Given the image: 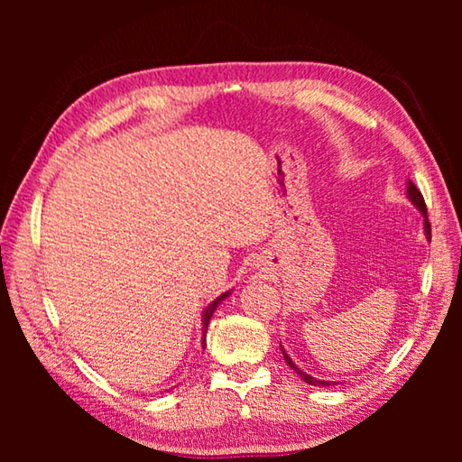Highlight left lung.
<instances>
[{"mask_svg": "<svg viewBox=\"0 0 462 462\" xmlns=\"http://www.w3.org/2000/svg\"><path fill=\"white\" fill-rule=\"evenodd\" d=\"M405 191H408V199L411 201V206H416V209L418 212L421 214V217H424V234H426V238L430 240V222H428V212H426V203H424V198H421V193H420V189L416 185H413L411 181H408V185H405ZM281 353H283V358H285V363L291 366V369L300 374V377L308 383V385H318V387H330V385H338V381H324V379H316V377H311V374H308V373H303L300 366H297L293 361H291V356H289L287 353H285V348H283V344H281Z\"/></svg>", "mask_w": 462, "mask_h": 462, "instance_id": "1", "label": "left lung"}]
</instances>
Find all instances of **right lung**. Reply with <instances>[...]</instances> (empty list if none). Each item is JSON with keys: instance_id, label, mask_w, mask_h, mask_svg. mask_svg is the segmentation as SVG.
I'll return each mask as SVG.
<instances>
[{"instance_id": "obj_1", "label": "right lung", "mask_w": 462, "mask_h": 462, "mask_svg": "<svg viewBox=\"0 0 462 462\" xmlns=\"http://www.w3.org/2000/svg\"><path fill=\"white\" fill-rule=\"evenodd\" d=\"M232 295V289L230 291H224L222 295H217L216 300L209 303V306L203 310V314H201V346L206 348V332H208V326H209V319H212V316H214V311H216V308L220 306V303L226 300V297H230Z\"/></svg>"}]
</instances>
